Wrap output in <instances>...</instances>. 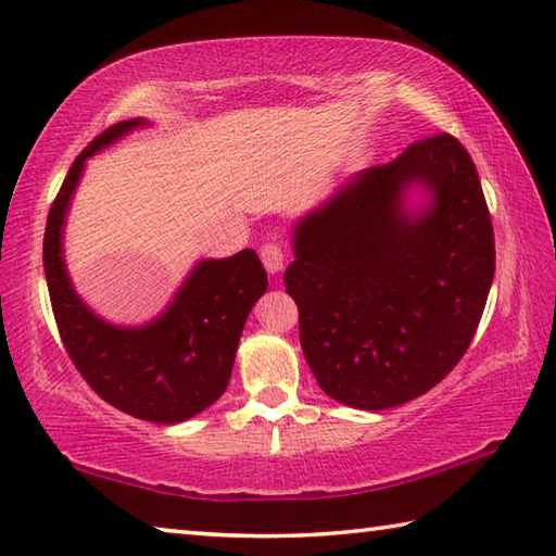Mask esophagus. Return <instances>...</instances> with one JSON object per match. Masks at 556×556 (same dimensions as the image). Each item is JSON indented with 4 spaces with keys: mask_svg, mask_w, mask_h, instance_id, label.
I'll use <instances>...</instances> for the list:
<instances>
[{
    "mask_svg": "<svg viewBox=\"0 0 556 556\" xmlns=\"http://www.w3.org/2000/svg\"><path fill=\"white\" fill-rule=\"evenodd\" d=\"M260 260L269 275H279L281 269H285V252L277 243H267L260 248Z\"/></svg>",
    "mask_w": 556,
    "mask_h": 556,
    "instance_id": "obj_1",
    "label": "esophagus"
}]
</instances>
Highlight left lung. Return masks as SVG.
<instances>
[{"instance_id":"obj_1","label":"left lung","mask_w":556,"mask_h":556,"mask_svg":"<svg viewBox=\"0 0 556 556\" xmlns=\"http://www.w3.org/2000/svg\"><path fill=\"white\" fill-rule=\"evenodd\" d=\"M291 245L301 350L318 387L362 410L401 406L450 375L496 269L479 173L447 134L350 177L299 218Z\"/></svg>"}]
</instances>
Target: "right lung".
Instances as JSON below:
<instances>
[{
  "label": "right lung",
  "mask_w": 556,
  "mask_h": 556,
  "mask_svg": "<svg viewBox=\"0 0 556 556\" xmlns=\"http://www.w3.org/2000/svg\"><path fill=\"white\" fill-rule=\"evenodd\" d=\"M140 126L148 121H121L77 155L50 206L43 267L60 338L89 387L128 416L175 426L208 408L228 389L240 332L267 291V275L250 248L233 257L201 260L169 306L134 328L114 326L79 299L63 255L70 201L87 157Z\"/></svg>",
  "instance_id": "obj_1"
}]
</instances>
